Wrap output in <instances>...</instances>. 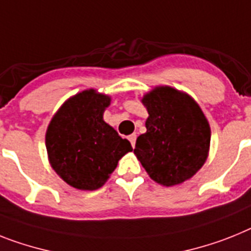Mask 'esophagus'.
Instances as JSON below:
<instances>
[{
    "label": "esophagus",
    "mask_w": 251,
    "mask_h": 251,
    "mask_svg": "<svg viewBox=\"0 0 251 251\" xmlns=\"http://www.w3.org/2000/svg\"><path fill=\"white\" fill-rule=\"evenodd\" d=\"M129 140H130V143H131L132 148H135V142H136L135 134H131V135H129Z\"/></svg>",
    "instance_id": "esophagus-1"
}]
</instances>
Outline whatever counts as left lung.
Instances as JSON below:
<instances>
[{
	"label": "left lung",
	"mask_w": 251,
	"mask_h": 251,
	"mask_svg": "<svg viewBox=\"0 0 251 251\" xmlns=\"http://www.w3.org/2000/svg\"><path fill=\"white\" fill-rule=\"evenodd\" d=\"M149 117L135 153L149 177L174 186L193 177L205 163L210 127L198 103L171 86H157L143 97Z\"/></svg>",
	"instance_id": "obj_1"
}]
</instances>
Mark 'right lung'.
Returning <instances> with one entry per match:
<instances>
[{"instance_id":"add662e5","label":"right lung","mask_w":251,"mask_h":251,"mask_svg":"<svg viewBox=\"0 0 251 251\" xmlns=\"http://www.w3.org/2000/svg\"><path fill=\"white\" fill-rule=\"evenodd\" d=\"M109 103L106 94L84 90L67 100L48 125L46 148L50 166L75 189H100L120 159L132 151L129 140L103 120Z\"/></svg>"}]
</instances>
